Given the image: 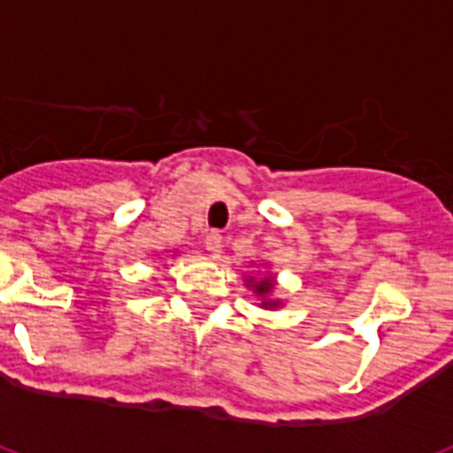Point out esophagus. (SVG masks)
Listing matches in <instances>:
<instances>
[{"label":"esophagus","mask_w":453,"mask_h":453,"mask_svg":"<svg viewBox=\"0 0 453 453\" xmlns=\"http://www.w3.org/2000/svg\"><path fill=\"white\" fill-rule=\"evenodd\" d=\"M206 250L213 256H218L219 251H222V234H219V231H211V234L206 235Z\"/></svg>","instance_id":"34e87169"}]
</instances>
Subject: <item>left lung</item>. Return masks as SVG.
<instances>
[{
	"label": "left lung",
	"instance_id": "left-lung-1",
	"mask_svg": "<svg viewBox=\"0 0 453 453\" xmlns=\"http://www.w3.org/2000/svg\"><path fill=\"white\" fill-rule=\"evenodd\" d=\"M247 288H251V290L256 292V297H261L263 308L281 306L279 299H270L272 290H274V279H272V276H263V279H258V281H256L254 276H250V279H247Z\"/></svg>",
	"mask_w": 453,
	"mask_h": 453
}]
</instances>
